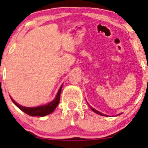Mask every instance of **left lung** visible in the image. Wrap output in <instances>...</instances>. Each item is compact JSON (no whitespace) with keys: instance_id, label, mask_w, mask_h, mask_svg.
I'll return each instance as SVG.
<instances>
[{"instance_id":"obj_1","label":"left lung","mask_w":148,"mask_h":148,"mask_svg":"<svg viewBox=\"0 0 148 148\" xmlns=\"http://www.w3.org/2000/svg\"><path fill=\"white\" fill-rule=\"evenodd\" d=\"M90 108H91V109H92V111H94V112H95V113H97V114H99V115H103V116H105V115H106L103 114V113H100V112H99V111H97V110H95V108H92V107H90Z\"/></svg>"}]
</instances>
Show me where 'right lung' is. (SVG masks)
<instances>
[{"instance_id":"add662e5","label":"right lung","mask_w":148,"mask_h":148,"mask_svg":"<svg viewBox=\"0 0 148 148\" xmlns=\"http://www.w3.org/2000/svg\"><path fill=\"white\" fill-rule=\"evenodd\" d=\"M62 85L60 86V89H59L58 92V94L56 98L54 99L51 102L49 103L48 104L43 105V106H37V107H33V108H30V107H24L22 106L21 105L18 104L17 103L15 102L14 99L12 97L11 99L12 101V102L18 107L19 109H21L22 111H23L26 114L30 115V116H40V117H43L45 115L50 114L53 111L55 110V108H56L58 105L59 101H60V92L61 90H62Z\"/></svg>"}]
</instances>
